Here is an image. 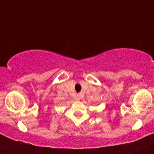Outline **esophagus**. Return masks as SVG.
Here are the masks:
<instances>
[{"label":"esophagus","instance_id":"obj_1","mask_svg":"<svg viewBox=\"0 0 154 154\" xmlns=\"http://www.w3.org/2000/svg\"><path fill=\"white\" fill-rule=\"evenodd\" d=\"M80 99H81L80 94H77L75 95V100H80Z\"/></svg>","mask_w":154,"mask_h":154}]
</instances>
